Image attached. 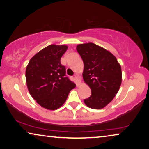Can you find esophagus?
Returning a JSON list of instances; mask_svg holds the SVG:
<instances>
[{"label":"esophagus","instance_id":"1","mask_svg":"<svg viewBox=\"0 0 149 149\" xmlns=\"http://www.w3.org/2000/svg\"><path fill=\"white\" fill-rule=\"evenodd\" d=\"M74 79H75V80H76V82H77V85H79L81 84V79H80V78H79V75H77V74H76L74 76Z\"/></svg>","mask_w":149,"mask_h":149}]
</instances>
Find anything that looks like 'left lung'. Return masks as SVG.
I'll list each match as a JSON object with an SVG mask.
<instances>
[{"instance_id":"8db88e82","label":"left lung","mask_w":149,"mask_h":149,"mask_svg":"<svg viewBox=\"0 0 149 149\" xmlns=\"http://www.w3.org/2000/svg\"><path fill=\"white\" fill-rule=\"evenodd\" d=\"M77 50L84 64L83 77L91 95L84 100L87 107L101 109L113 100L122 81L121 65L113 54L93 42L79 44Z\"/></svg>"}]
</instances>
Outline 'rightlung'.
I'll list each match as a JSON object with an SVG mask.
<instances>
[{
  "instance_id": "add662e5",
  "label": "right lung",
  "mask_w": 149,
  "mask_h": 149,
  "mask_svg": "<svg viewBox=\"0 0 149 149\" xmlns=\"http://www.w3.org/2000/svg\"><path fill=\"white\" fill-rule=\"evenodd\" d=\"M68 46L50 45L30 59L26 69L28 89L40 106L56 110L66 102L76 84L66 77V68L60 59Z\"/></svg>"
}]
</instances>
